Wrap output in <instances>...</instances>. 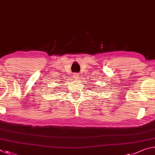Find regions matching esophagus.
<instances>
[{
  "mask_svg": "<svg viewBox=\"0 0 155 155\" xmlns=\"http://www.w3.org/2000/svg\"><path fill=\"white\" fill-rule=\"evenodd\" d=\"M80 77V76L78 74H77V73H76V74H73V78H74V79H78Z\"/></svg>",
  "mask_w": 155,
  "mask_h": 155,
  "instance_id": "esophagus-1",
  "label": "esophagus"
}]
</instances>
